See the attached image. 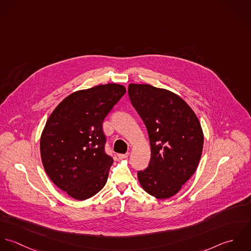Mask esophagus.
I'll use <instances>...</instances> for the list:
<instances>
[{
  "mask_svg": "<svg viewBox=\"0 0 251 251\" xmlns=\"http://www.w3.org/2000/svg\"><path fill=\"white\" fill-rule=\"evenodd\" d=\"M118 157H119V159H126V158H128V157H129V153L119 154V155H118Z\"/></svg>",
  "mask_w": 251,
  "mask_h": 251,
  "instance_id": "1",
  "label": "esophagus"
}]
</instances>
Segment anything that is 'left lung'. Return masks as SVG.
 Listing matches in <instances>:
<instances>
[{
    "label": "left lung",
    "instance_id": "obj_1",
    "mask_svg": "<svg viewBox=\"0 0 251 251\" xmlns=\"http://www.w3.org/2000/svg\"><path fill=\"white\" fill-rule=\"evenodd\" d=\"M128 95L146 124L151 143V162L138 172L139 181L151 196L171 198L194 175L200 162V121L185 100L167 89L131 83Z\"/></svg>",
    "mask_w": 251,
    "mask_h": 251
}]
</instances>
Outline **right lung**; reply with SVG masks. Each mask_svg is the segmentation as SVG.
<instances>
[{"label": "right lung", "mask_w": 251, "mask_h": 251, "mask_svg": "<svg viewBox=\"0 0 251 251\" xmlns=\"http://www.w3.org/2000/svg\"><path fill=\"white\" fill-rule=\"evenodd\" d=\"M126 93L107 83L72 93L49 117L41 137V156L52 182L75 200L104 186L113 159L104 152L102 121Z\"/></svg>", "instance_id": "obj_1"}]
</instances>
